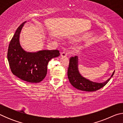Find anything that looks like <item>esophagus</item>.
Here are the masks:
<instances>
[{
    "instance_id": "esophagus-1",
    "label": "esophagus",
    "mask_w": 123,
    "mask_h": 123,
    "mask_svg": "<svg viewBox=\"0 0 123 123\" xmlns=\"http://www.w3.org/2000/svg\"><path fill=\"white\" fill-rule=\"evenodd\" d=\"M68 55V53L66 51H63L61 53V56H67Z\"/></svg>"
}]
</instances>
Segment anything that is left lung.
Segmentation results:
<instances>
[{"mask_svg":"<svg viewBox=\"0 0 123 123\" xmlns=\"http://www.w3.org/2000/svg\"><path fill=\"white\" fill-rule=\"evenodd\" d=\"M114 71L111 76L106 81L101 83H97L85 79L79 73L78 69V57H71L69 59V63L67 70L68 78L73 86L79 90L86 92H94L105 86L113 76Z\"/></svg>","mask_w":123,"mask_h":123,"instance_id":"8db88e82","label":"left lung"}]
</instances>
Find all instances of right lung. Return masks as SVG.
Instances as JSON below:
<instances>
[{"label":"right lung","mask_w":123,"mask_h":123,"mask_svg":"<svg viewBox=\"0 0 123 123\" xmlns=\"http://www.w3.org/2000/svg\"><path fill=\"white\" fill-rule=\"evenodd\" d=\"M16 31L9 45L7 59L12 74L21 80L30 83H38L42 81L47 73V65L53 58L60 55L59 50L39 51L28 53L22 48L19 44V34L24 24Z\"/></svg>","instance_id":"right-lung-1"}]
</instances>
